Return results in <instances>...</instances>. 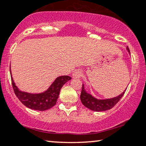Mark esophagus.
<instances>
[{
	"label": "esophagus",
	"instance_id": "obj_1",
	"mask_svg": "<svg viewBox=\"0 0 146 146\" xmlns=\"http://www.w3.org/2000/svg\"><path fill=\"white\" fill-rule=\"evenodd\" d=\"M83 75L82 71L81 70H76L74 73H73V78H79Z\"/></svg>",
	"mask_w": 146,
	"mask_h": 146
}]
</instances>
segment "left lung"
Returning <instances> with one entry per match:
<instances>
[{
	"label": "left lung",
	"mask_w": 146,
	"mask_h": 146,
	"mask_svg": "<svg viewBox=\"0 0 146 146\" xmlns=\"http://www.w3.org/2000/svg\"><path fill=\"white\" fill-rule=\"evenodd\" d=\"M127 50L130 54L129 48L127 47ZM125 91L126 89L124 90L121 94L115 97V98L107 99V100H98V99L93 98L92 96L86 92V91L84 89V85L83 84L80 99L83 106L89 110L95 111H104L110 110V109L113 108L123 96Z\"/></svg>",
	"instance_id": "8db88e82"
}]
</instances>
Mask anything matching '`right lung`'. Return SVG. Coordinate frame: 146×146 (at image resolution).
<instances>
[{
	"label": "right lung",
	"instance_id": "1",
	"mask_svg": "<svg viewBox=\"0 0 146 146\" xmlns=\"http://www.w3.org/2000/svg\"><path fill=\"white\" fill-rule=\"evenodd\" d=\"M10 72L11 75V69ZM71 79V77L67 75L60 76L54 81L47 90L44 92L33 94L19 90L15 85L13 77H11L13 90L21 102L27 108L38 111L47 110L55 106L59 98L60 90L62 87Z\"/></svg>",
	"mask_w": 146,
	"mask_h": 146
}]
</instances>
